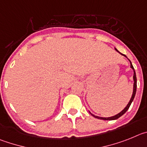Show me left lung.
Masks as SVG:
<instances>
[{"label": "left lung", "mask_w": 147, "mask_h": 147, "mask_svg": "<svg viewBox=\"0 0 147 147\" xmlns=\"http://www.w3.org/2000/svg\"><path fill=\"white\" fill-rule=\"evenodd\" d=\"M115 50H116L117 52H119L117 50H116V48H115ZM121 55H123L124 56H125V57L127 58V56L125 55H124V54H121ZM129 62H130V67H131L132 69H133V72H134V74H133V80H134V84H133V95H132V97L131 99H130V100H129V103L127 104V105L126 107L125 108V109L123 110V111H121V112H120L119 113H118V114L115 115V116H111V117H108V118H105V117H100V116H94V114H92V113H91L89 112L90 113H91V115H92V116H94V117H95V118L96 119H102V120H115V119H119L120 117V116H122L124 113H126V111H127L128 109H129V106H130V105H131L132 102H133V100H134V97H135V95H136V88H137V78H136V72H135V69L134 68H133V66L132 65V63L131 61H129Z\"/></svg>", "instance_id": "left-lung-1"}]
</instances>
